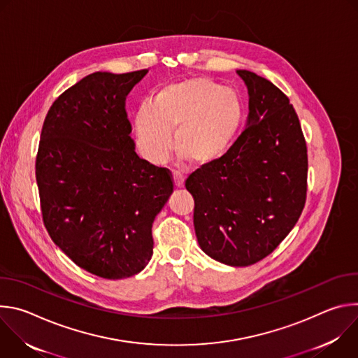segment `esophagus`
I'll list each match as a JSON object with an SVG mask.
<instances>
[{
	"instance_id": "1",
	"label": "esophagus",
	"mask_w": 358,
	"mask_h": 358,
	"mask_svg": "<svg viewBox=\"0 0 358 358\" xmlns=\"http://www.w3.org/2000/svg\"><path fill=\"white\" fill-rule=\"evenodd\" d=\"M173 180H174V184H176V187H177V188H181V187H184V182H185V177H184L181 173H178V171H174V173H173Z\"/></svg>"
}]
</instances>
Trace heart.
<instances>
[{
    "instance_id": "obj_1",
    "label": "heart",
    "mask_w": 358,
    "mask_h": 358,
    "mask_svg": "<svg viewBox=\"0 0 358 358\" xmlns=\"http://www.w3.org/2000/svg\"><path fill=\"white\" fill-rule=\"evenodd\" d=\"M242 120L235 92L208 78H189L159 87L136 112L134 130L144 159L162 163L171 148L196 166L220 159Z\"/></svg>"
}]
</instances>
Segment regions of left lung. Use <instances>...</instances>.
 Returning a JSON list of instances; mask_svg holds the SVG:
<instances>
[{
	"mask_svg": "<svg viewBox=\"0 0 358 358\" xmlns=\"http://www.w3.org/2000/svg\"><path fill=\"white\" fill-rule=\"evenodd\" d=\"M249 93L246 129L225 155L194 171V229L201 249L229 266L272 253L296 225L308 192V147L289 97L238 71Z\"/></svg>",
	"mask_w": 358,
	"mask_h": 358,
	"instance_id": "left-lung-1",
	"label": "left lung"
}]
</instances>
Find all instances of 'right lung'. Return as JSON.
Listing matches in <instances>:
<instances>
[{"instance_id":"obj_1","label":"right lung","mask_w":358,"mask_h":358,"mask_svg":"<svg viewBox=\"0 0 358 358\" xmlns=\"http://www.w3.org/2000/svg\"><path fill=\"white\" fill-rule=\"evenodd\" d=\"M145 69L94 72L66 89L45 117L35 176L43 225L79 268L130 278L152 255L151 227L173 192L169 169L140 159L124 101Z\"/></svg>"}]
</instances>
